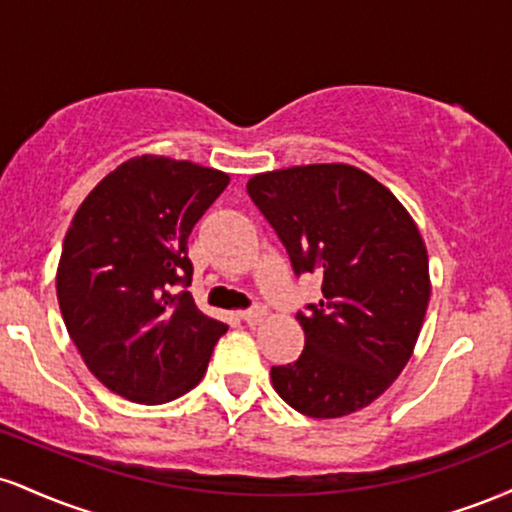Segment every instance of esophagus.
<instances>
[{
	"instance_id": "1",
	"label": "esophagus",
	"mask_w": 512,
	"mask_h": 512,
	"mask_svg": "<svg viewBox=\"0 0 512 512\" xmlns=\"http://www.w3.org/2000/svg\"><path fill=\"white\" fill-rule=\"evenodd\" d=\"M240 317H243V320L248 322V325H260L264 317H267V308L257 303V305H252L250 310H245V313H240Z\"/></svg>"
}]
</instances>
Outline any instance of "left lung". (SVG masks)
I'll return each mask as SVG.
<instances>
[{"label": "left lung", "mask_w": 512, "mask_h": 512, "mask_svg": "<svg viewBox=\"0 0 512 512\" xmlns=\"http://www.w3.org/2000/svg\"><path fill=\"white\" fill-rule=\"evenodd\" d=\"M248 195L293 272L322 274L320 303L296 315L303 354L272 368L276 395L313 419L368 407L414 354L431 298L414 219L385 185L346 163L252 175Z\"/></svg>", "instance_id": "8db88e82"}]
</instances>
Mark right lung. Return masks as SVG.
Returning a JSON list of instances; mask_svg holds the SVG:
<instances>
[{"label": "right lung", "instance_id": "right-lung-1", "mask_svg": "<svg viewBox=\"0 0 512 512\" xmlns=\"http://www.w3.org/2000/svg\"><path fill=\"white\" fill-rule=\"evenodd\" d=\"M221 170L134 156L88 192L64 236L57 301L81 358L115 395L163 404L204 378L228 325L190 291L187 238L226 190Z\"/></svg>", "mask_w": 512, "mask_h": 512}]
</instances>
